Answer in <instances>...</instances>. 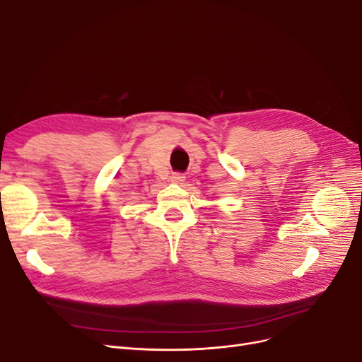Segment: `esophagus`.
Masks as SVG:
<instances>
[{
    "instance_id": "obj_1",
    "label": "esophagus",
    "mask_w": 362,
    "mask_h": 362,
    "mask_svg": "<svg viewBox=\"0 0 362 362\" xmlns=\"http://www.w3.org/2000/svg\"><path fill=\"white\" fill-rule=\"evenodd\" d=\"M185 179H186V177H185V175H182V173H175L173 176H171V182H173V183H182Z\"/></svg>"
}]
</instances>
